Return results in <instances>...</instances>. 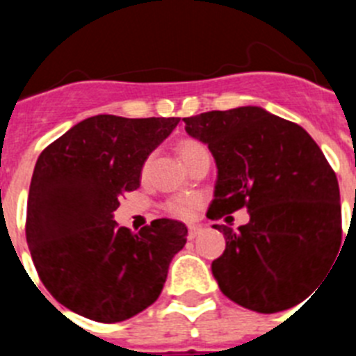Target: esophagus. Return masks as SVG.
Wrapping results in <instances>:
<instances>
[{
    "label": "esophagus",
    "mask_w": 356,
    "mask_h": 356,
    "mask_svg": "<svg viewBox=\"0 0 356 356\" xmlns=\"http://www.w3.org/2000/svg\"><path fill=\"white\" fill-rule=\"evenodd\" d=\"M201 234V228L200 226H188V238H191V241H193V238H196L197 235Z\"/></svg>",
    "instance_id": "esophagus-1"
}]
</instances>
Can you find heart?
<instances>
[{
    "label": "heart",
    "mask_w": 356,
    "mask_h": 356,
    "mask_svg": "<svg viewBox=\"0 0 356 356\" xmlns=\"http://www.w3.org/2000/svg\"><path fill=\"white\" fill-rule=\"evenodd\" d=\"M180 151V156L184 162H188V160L196 156L201 151H207L203 144H200L197 140H184L178 147ZM147 169V163L144 165V171ZM201 200L194 194H181V196L169 197L165 203H163V210L169 213V216L176 217V219H191V217L196 213V210L200 209Z\"/></svg>",
    "instance_id": "b5f03b06"
}]
</instances>
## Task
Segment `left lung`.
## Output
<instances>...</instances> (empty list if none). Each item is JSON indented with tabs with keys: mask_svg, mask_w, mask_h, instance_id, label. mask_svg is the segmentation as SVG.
I'll list each match as a JSON object with an SVG mask.
<instances>
[{
	"mask_svg": "<svg viewBox=\"0 0 356 356\" xmlns=\"http://www.w3.org/2000/svg\"><path fill=\"white\" fill-rule=\"evenodd\" d=\"M184 121L217 163L207 217L250 210V222L238 229L213 225L226 238L225 253L212 262L222 294L262 314L307 300L342 242L339 181L321 147L300 124L259 106Z\"/></svg>",
	"mask_w": 356,
	"mask_h": 356,
	"instance_id": "1",
	"label": "left lung"
}]
</instances>
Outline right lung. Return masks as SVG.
<instances>
[{"instance_id": "obj_1", "label": "right lung", "mask_w": 356, "mask_h": 356, "mask_svg": "<svg viewBox=\"0 0 356 356\" xmlns=\"http://www.w3.org/2000/svg\"><path fill=\"white\" fill-rule=\"evenodd\" d=\"M180 118L94 115L53 140L33 169L26 242L40 282L58 303L97 323L153 305L187 242L184 222L155 219L131 234L112 212L140 185L149 153Z\"/></svg>"}]
</instances>
